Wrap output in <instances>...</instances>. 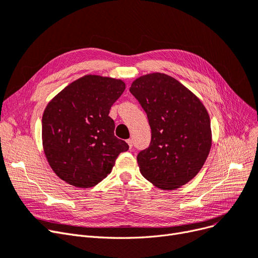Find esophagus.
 <instances>
[{"label": "esophagus", "mask_w": 258, "mask_h": 258, "mask_svg": "<svg viewBox=\"0 0 258 258\" xmlns=\"http://www.w3.org/2000/svg\"><path fill=\"white\" fill-rule=\"evenodd\" d=\"M126 142H127V145H128L130 149H132V148H133V140H132V139H127Z\"/></svg>", "instance_id": "34e87169"}]
</instances>
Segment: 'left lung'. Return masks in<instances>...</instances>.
I'll return each mask as SVG.
<instances>
[{"mask_svg": "<svg viewBox=\"0 0 258 258\" xmlns=\"http://www.w3.org/2000/svg\"><path fill=\"white\" fill-rule=\"evenodd\" d=\"M130 91L147 112L150 147L137 163L141 174L161 190H174L202 169L212 148L211 118L197 95L172 76L154 72L132 83Z\"/></svg>", "mask_w": 258, "mask_h": 258, "instance_id": "1", "label": "left lung"}]
</instances>
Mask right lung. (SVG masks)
Wrapping results in <instances>:
<instances>
[{"label":"right lung","mask_w":258,"mask_h":258,"mask_svg":"<svg viewBox=\"0 0 258 258\" xmlns=\"http://www.w3.org/2000/svg\"><path fill=\"white\" fill-rule=\"evenodd\" d=\"M125 89L119 79L95 74L75 80L47 103L42 116V147L54 173L74 187L90 188L110 172L125 141L113 134L108 116Z\"/></svg>","instance_id":"right-lung-1"}]
</instances>
